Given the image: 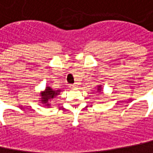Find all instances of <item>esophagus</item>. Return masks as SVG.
Segmentation results:
<instances>
[{"instance_id":"obj_1","label":"esophagus","mask_w":153,"mask_h":153,"mask_svg":"<svg viewBox=\"0 0 153 153\" xmlns=\"http://www.w3.org/2000/svg\"><path fill=\"white\" fill-rule=\"evenodd\" d=\"M70 87H71V88H76L77 85H70Z\"/></svg>"}]
</instances>
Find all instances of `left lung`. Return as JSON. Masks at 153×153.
Masks as SVG:
<instances>
[{"mask_svg":"<svg viewBox=\"0 0 153 153\" xmlns=\"http://www.w3.org/2000/svg\"><path fill=\"white\" fill-rule=\"evenodd\" d=\"M101 91H102V86H101V85H98V86H97V91L101 92Z\"/></svg>","mask_w":153,"mask_h":153,"instance_id":"8db88e82","label":"left lung"}]
</instances>
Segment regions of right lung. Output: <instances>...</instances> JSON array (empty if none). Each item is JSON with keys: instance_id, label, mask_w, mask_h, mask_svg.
Segmentation results:
<instances>
[{"instance_id": "1", "label": "right lung", "mask_w": 153, "mask_h": 153, "mask_svg": "<svg viewBox=\"0 0 153 153\" xmlns=\"http://www.w3.org/2000/svg\"><path fill=\"white\" fill-rule=\"evenodd\" d=\"M60 90H53L50 86H46V88L44 91H43L40 93V102L43 104H45L46 106H50L51 105V100H53V98H55L56 97L58 96L60 94Z\"/></svg>"}]
</instances>
